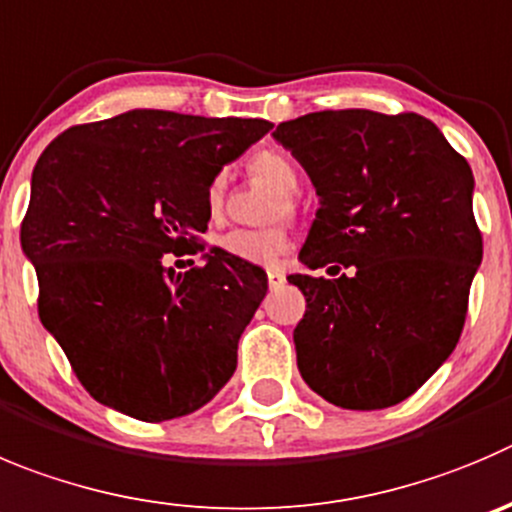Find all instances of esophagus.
I'll list each match as a JSON object with an SVG mask.
<instances>
[{"mask_svg": "<svg viewBox=\"0 0 512 512\" xmlns=\"http://www.w3.org/2000/svg\"><path fill=\"white\" fill-rule=\"evenodd\" d=\"M266 276H269L271 289H276V286H281L286 281V274L281 269H269V271H266Z\"/></svg>", "mask_w": 512, "mask_h": 512, "instance_id": "obj_1", "label": "esophagus"}]
</instances>
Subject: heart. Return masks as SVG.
<instances>
[{"label": "heart", "instance_id": "heart-1", "mask_svg": "<svg viewBox=\"0 0 512 512\" xmlns=\"http://www.w3.org/2000/svg\"><path fill=\"white\" fill-rule=\"evenodd\" d=\"M251 168L253 173L269 180L281 196H291L299 188V170L284 153L264 150V153L253 158ZM223 186H226V175H216L211 186H208V208L211 211H218V206H221ZM218 248L223 251V256L243 261V264L274 266L289 248V236H286L284 228H256V231L233 228L226 236H221Z\"/></svg>", "mask_w": 512, "mask_h": 512}]
</instances>
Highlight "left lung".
I'll list each match as a JSON object with an SVG mask.
<instances>
[{
	"instance_id": "8db88e82",
	"label": "left lung",
	"mask_w": 512,
	"mask_h": 512,
	"mask_svg": "<svg viewBox=\"0 0 512 512\" xmlns=\"http://www.w3.org/2000/svg\"><path fill=\"white\" fill-rule=\"evenodd\" d=\"M271 135L319 196L299 261L350 269L289 276L306 296L301 377L344 410L397 405L445 364L465 324L483 261L470 165L415 113L324 110Z\"/></svg>"
}]
</instances>
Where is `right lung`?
I'll list each match as a JSON object with an SVG mask.
<instances>
[{
    "label": "right lung",
    "mask_w": 512,
    "mask_h": 512,
    "mask_svg": "<svg viewBox=\"0 0 512 512\" xmlns=\"http://www.w3.org/2000/svg\"><path fill=\"white\" fill-rule=\"evenodd\" d=\"M271 128L138 107L65 130L40 155L19 241L42 324L100 405L175 420L233 377L266 271L221 248L186 274L163 256L206 231L213 178Z\"/></svg>",
    "instance_id": "add662e5"
}]
</instances>
